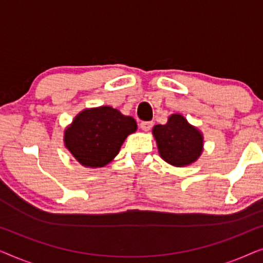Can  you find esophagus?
<instances>
[{
  "mask_svg": "<svg viewBox=\"0 0 263 263\" xmlns=\"http://www.w3.org/2000/svg\"><path fill=\"white\" fill-rule=\"evenodd\" d=\"M153 123L152 122H141V124H140V127H141V129L143 132H148L151 128H152Z\"/></svg>",
  "mask_w": 263,
  "mask_h": 263,
  "instance_id": "34e87169",
  "label": "esophagus"
}]
</instances>
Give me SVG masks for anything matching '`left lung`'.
Wrapping results in <instances>:
<instances>
[{
    "label": "left lung",
    "instance_id": "1",
    "mask_svg": "<svg viewBox=\"0 0 263 263\" xmlns=\"http://www.w3.org/2000/svg\"><path fill=\"white\" fill-rule=\"evenodd\" d=\"M152 134L160 158L172 166L192 165L203 152V134L181 114L170 115L166 124L154 125Z\"/></svg>",
    "mask_w": 263,
    "mask_h": 263
}]
</instances>
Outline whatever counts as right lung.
Listing matches in <instances>:
<instances>
[{
    "instance_id": "1",
    "label": "right lung",
    "mask_w": 263,
    "mask_h": 263,
    "mask_svg": "<svg viewBox=\"0 0 263 263\" xmlns=\"http://www.w3.org/2000/svg\"><path fill=\"white\" fill-rule=\"evenodd\" d=\"M136 129L134 118L117 109L91 107L79 112L64 129L63 142L82 166L104 167L120 153L124 140Z\"/></svg>"
}]
</instances>
